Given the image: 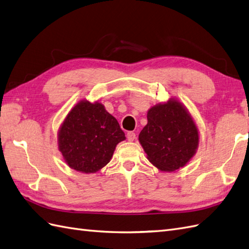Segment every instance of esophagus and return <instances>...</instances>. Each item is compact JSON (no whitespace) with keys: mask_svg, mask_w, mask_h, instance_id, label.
Returning <instances> with one entry per match:
<instances>
[{"mask_svg":"<svg viewBox=\"0 0 249 249\" xmlns=\"http://www.w3.org/2000/svg\"><path fill=\"white\" fill-rule=\"evenodd\" d=\"M126 137H127V140H128L129 142H131V141H133V140L136 139V133L133 132V131H128V132H127Z\"/></svg>","mask_w":249,"mask_h":249,"instance_id":"34e87169","label":"esophagus"}]
</instances>
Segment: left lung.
Instances as JSON below:
<instances>
[{"mask_svg": "<svg viewBox=\"0 0 249 249\" xmlns=\"http://www.w3.org/2000/svg\"><path fill=\"white\" fill-rule=\"evenodd\" d=\"M147 121L139 141L148 160L163 171L185 166L199 144V132L186 108L177 100H169L151 107Z\"/></svg>", "mask_w": 249, "mask_h": 249, "instance_id": "obj_1", "label": "left lung"}]
</instances>
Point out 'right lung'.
<instances>
[{"label": "right lung", "mask_w": 249, "mask_h": 249, "mask_svg": "<svg viewBox=\"0 0 249 249\" xmlns=\"http://www.w3.org/2000/svg\"><path fill=\"white\" fill-rule=\"evenodd\" d=\"M125 133L117 119L101 103L81 101L64 121L59 131V149L70 168L90 174L110 161Z\"/></svg>", "instance_id": "obj_1"}]
</instances>
